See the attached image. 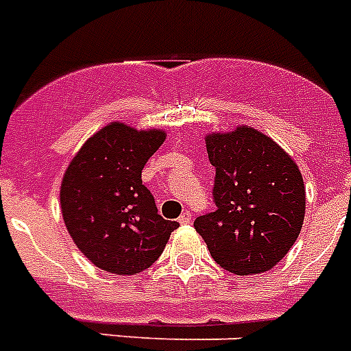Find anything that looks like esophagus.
<instances>
[{
	"label": "esophagus",
	"mask_w": 351,
	"mask_h": 351,
	"mask_svg": "<svg viewBox=\"0 0 351 351\" xmlns=\"http://www.w3.org/2000/svg\"><path fill=\"white\" fill-rule=\"evenodd\" d=\"M191 212L189 210H185V212H182V216L178 217V223H180V225H191Z\"/></svg>",
	"instance_id": "obj_1"
}]
</instances>
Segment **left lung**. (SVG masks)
Instances as JSON below:
<instances>
[{
	"label": "left lung",
	"instance_id": "8db88e82",
	"mask_svg": "<svg viewBox=\"0 0 351 351\" xmlns=\"http://www.w3.org/2000/svg\"><path fill=\"white\" fill-rule=\"evenodd\" d=\"M216 167L217 210L194 221L212 258L234 275L266 273L287 255L305 217L298 164L275 141L248 125L205 135Z\"/></svg>",
	"mask_w": 351,
	"mask_h": 351
}]
</instances>
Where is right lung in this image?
<instances>
[{
  "instance_id": "add662e5",
  "label": "right lung",
  "mask_w": 351,
  "mask_h": 351,
  "mask_svg": "<svg viewBox=\"0 0 351 351\" xmlns=\"http://www.w3.org/2000/svg\"><path fill=\"white\" fill-rule=\"evenodd\" d=\"M164 141L162 128L112 121L85 141L62 176L60 210L71 239L112 275L148 269L178 228L158 214L141 178Z\"/></svg>"
}]
</instances>
